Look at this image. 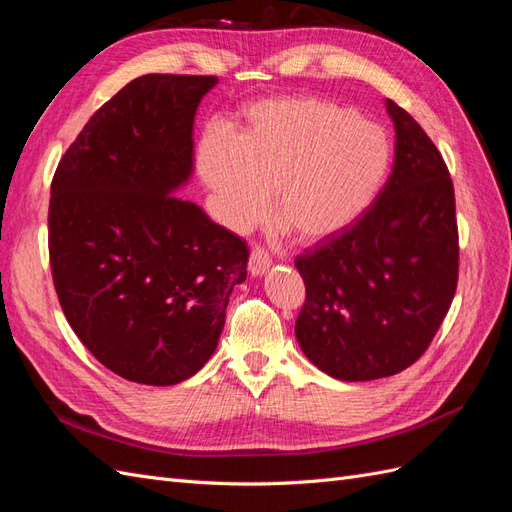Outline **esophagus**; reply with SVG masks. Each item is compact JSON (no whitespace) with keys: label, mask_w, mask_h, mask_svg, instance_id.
Returning a JSON list of instances; mask_svg holds the SVG:
<instances>
[{"label":"esophagus","mask_w":512,"mask_h":512,"mask_svg":"<svg viewBox=\"0 0 512 512\" xmlns=\"http://www.w3.org/2000/svg\"><path fill=\"white\" fill-rule=\"evenodd\" d=\"M271 267V256L265 250V247H252V254H250V262H247V271H250L254 277L258 275H265V271Z\"/></svg>","instance_id":"34e87169"}]
</instances>
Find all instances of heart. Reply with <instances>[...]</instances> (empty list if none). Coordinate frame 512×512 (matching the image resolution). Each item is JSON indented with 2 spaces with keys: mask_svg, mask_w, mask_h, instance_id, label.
<instances>
[{
  "mask_svg": "<svg viewBox=\"0 0 512 512\" xmlns=\"http://www.w3.org/2000/svg\"><path fill=\"white\" fill-rule=\"evenodd\" d=\"M194 162L230 230L269 209L303 241L339 235L376 203L393 164L391 136L350 106L318 96L265 98L243 111L235 134L207 128Z\"/></svg>",
  "mask_w": 512,
  "mask_h": 512,
  "instance_id": "1",
  "label": "heart"
}]
</instances>
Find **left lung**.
Instances as JSON below:
<instances>
[{
	"label": "left lung",
	"instance_id": "obj_1",
	"mask_svg": "<svg viewBox=\"0 0 512 512\" xmlns=\"http://www.w3.org/2000/svg\"><path fill=\"white\" fill-rule=\"evenodd\" d=\"M395 164L361 220L297 256L305 303L294 324L305 356L346 382L399 374L431 344L459 275L455 190L436 145L386 100Z\"/></svg>",
	"mask_w": 512,
	"mask_h": 512
}]
</instances>
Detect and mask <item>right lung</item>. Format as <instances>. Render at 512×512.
I'll return each mask as SVG.
<instances>
[{
  "mask_svg": "<svg viewBox=\"0 0 512 512\" xmlns=\"http://www.w3.org/2000/svg\"><path fill=\"white\" fill-rule=\"evenodd\" d=\"M215 83L138 76L91 115L51 183L59 305L83 346L130 382L194 376L247 277L245 241L173 194L192 175L194 115Z\"/></svg>",
  "mask_w": 512,
  "mask_h": 512,
  "instance_id": "obj_1",
  "label": "right lung"
}]
</instances>
